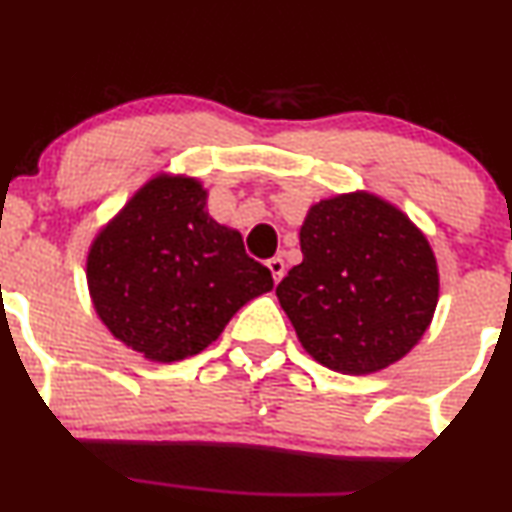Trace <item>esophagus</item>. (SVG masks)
<instances>
[{"label": "esophagus", "mask_w": 512, "mask_h": 512, "mask_svg": "<svg viewBox=\"0 0 512 512\" xmlns=\"http://www.w3.org/2000/svg\"><path fill=\"white\" fill-rule=\"evenodd\" d=\"M267 269H269V272H272L274 281L279 283V281H281V276H283V272H286V262H283L281 257H272V260H267Z\"/></svg>", "instance_id": "obj_1"}]
</instances>
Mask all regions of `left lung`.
I'll return each mask as SVG.
<instances>
[{
  "label": "left lung",
  "mask_w": 512,
  "mask_h": 512,
  "mask_svg": "<svg viewBox=\"0 0 512 512\" xmlns=\"http://www.w3.org/2000/svg\"><path fill=\"white\" fill-rule=\"evenodd\" d=\"M300 250L276 295L307 353L343 374L379 372L410 353L434 317L439 272L400 209L369 193L317 202Z\"/></svg>",
  "instance_id": "8db88e82"
}]
</instances>
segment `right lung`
Listing matches in <instances>:
<instances>
[{
  "instance_id": "obj_1",
  "label": "right lung",
  "mask_w": 512,
  "mask_h": 512,
  "mask_svg": "<svg viewBox=\"0 0 512 512\" xmlns=\"http://www.w3.org/2000/svg\"><path fill=\"white\" fill-rule=\"evenodd\" d=\"M195 178L157 176L92 243L88 286L107 329L155 362L217 341L231 317L274 288L238 231L207 214Z\"/></svg>"
}]
</instances>
